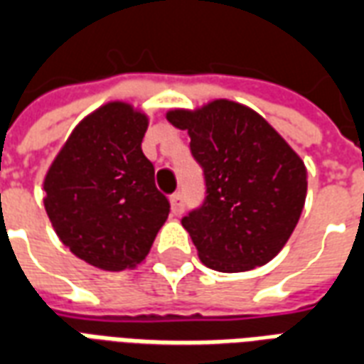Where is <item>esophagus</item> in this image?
Returning <instances> with one entry per match:
<instances>
[{"label": "esophagus", "mask_w": 364, "mask_h": 364, "mask_svg": "<svg viewBox=\"0 0 364 364\" xmlns=\"http://www.w3.org/2000/svg\"><path fill=\"white\" fill-rule=\"evenodd\" d=\"M169 203H171V210L173 214H181L183 213V206H185V200H183L181 193H175L169 197Z\"/></svg>", "instance_id": "1"}]
</instances>
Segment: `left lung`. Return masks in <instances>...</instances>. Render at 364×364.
I'll list each match as a JSON object with an SVG mask.
<instances>
[{
	"label": "left lung",
	"mask_w": 364,
	"mask_h": 364,
	"mask_svg": "<svg viewBox=\"0 0 364 364\" xmlns=\"http://www.w3.org/2000/svg\"><path fill=\"white\" fill-rule=\"evenodd\" d=\"M167 120L189 132L205 171V203L181 220L200 261L220 273L269 263L304 208V161L261 114L228 99L167 111Z\"/></svg>",
	"instance_id": "left-lung-1"
}]
</instances>
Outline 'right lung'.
<instances>
[{"label": "right lung", "instance_id": "add662e5", "mask_svg": "<svg viewBox=\"0 0 364 364\" xmlns=\"http://www.w3.org/2000/svg\"><path fill=\"white\" fill-rule=\"evenodd\" d=\"M148 117L124 101L87 114L44 177V208L60 242L103 271L146 259L169 214L142 151Z\"/></svg>", "mask_w": 364, "mask_h": 364}]
</instances>
